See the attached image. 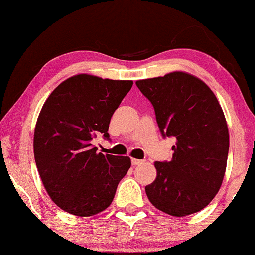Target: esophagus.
Instances as JSON below:
<instances>
[{
	"instance_id": "1",
	"label": "esophagus",
	"mask_w": 255,
	"mask_h": 255,
	"mask_svg": "<svg viewBox=\"0 0 255 255\" xmlns=\"http://www.w3.org/2000/svg\"><path fill=\"white\" fill-rule=\"evenodd\" d=\"M142 163H144V160L135 159V158H131V164H133V165H140V164H142Z\"/></svg>"
}]
</instances>
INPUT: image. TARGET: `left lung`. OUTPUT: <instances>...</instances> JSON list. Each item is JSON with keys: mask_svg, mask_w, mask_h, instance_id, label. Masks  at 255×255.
Instances as JSON below:
<instances>
[{"mask_svg": "<svg viewBox=\"0 0 255 255\" xmlns=\"http://www.w3.org/2000/svg\"><path fill=\"white\" fill-rule=\"evenodd\" d=\"M153 105L163 137H175L170 162H156L157 177L145 187L160 211L192 215L211 203L223 182L229 133L215 93L200 79L183 72L136 81Z\"/></svg>", "mask_w": 255, "mask_h": 255, "instance_id": "8db88e82", "label": "left lung"}]
</instances>
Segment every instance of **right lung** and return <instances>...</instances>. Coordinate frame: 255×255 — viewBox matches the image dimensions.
Listing matches in <instances>:
<instances>
[{
    "label": "right lung",
    "mask_w": 255,
    "mask_h": 255,
    "mask_svg": "<svg viewBox=\"0 0 255 255\" xmlns=\"http://www.w3.org/2000/svg\"><path fill=\"white\" fill-rule=\"evenodd\" d=\"M131 86V80L79 74L58 85L44 103L34 129V159L46 192L63 211L89 217L115 197L130 158L98 153L91 142L98 135L110 140V119Z\"/></svg>",
    "instance_id": "add662e5"
}]
</instances>
